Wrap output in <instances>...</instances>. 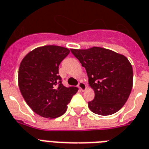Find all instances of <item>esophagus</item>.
<instances>
[{
	"instance_id": "1",
	"label": "esophagus",
	"mask_w": 149,
	"mask_h": 149,
	"mask_svg": "<svg viewBox=\"0 0 149 149\" xmlns=\"http://www.w3.org/2000/svg\"><path fill=\"white\" fill-rule=\"evenodd\" d=\"M78 88H80L81 91H85V89H86V85H85V84L84 82H82V81H81V82L78 83Z\"/></svg>"
}]
</instances>
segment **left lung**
Wrapping results in <instances>:
<instances>
[{"instance_id": "left-lung-1", "label": "left lung", "mask_w": 149, "mask_h": 149, "mask_svg": "<svg viewBox=\"0 0 149 149\" xmlns=\"http://www.w3.org/2000/svg\"><path fill=\"white\" fill-rule=\"evenodd\" d=\"M71 51L86 70L95 92V98L88 102L91 111L107 116L121 109L133 85V69L126 56L96 47Z\"/></svg>"}]
</instances>
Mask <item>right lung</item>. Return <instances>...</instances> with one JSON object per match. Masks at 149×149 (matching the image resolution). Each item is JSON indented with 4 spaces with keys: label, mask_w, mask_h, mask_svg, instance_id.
<instances>
[{
    "label": "right lung",
    "mask_w": 149,
    "mask_h": 149,
    "mask_svg": "<svg viewBox=\"0 0 149 149\" xmlns=\"http://www.w3.org/2000/svg\"><path fill=\"white\" fill-rule=\"evenodd\" d=\"M69 53L65 47L44 46L29 52L21 62L19 89L26 103L40 116L56 118L63 115L78 92L77 87H65L59 75V65Z\"/></svg>",
    "instance_id": "1"
}]
</instances>
